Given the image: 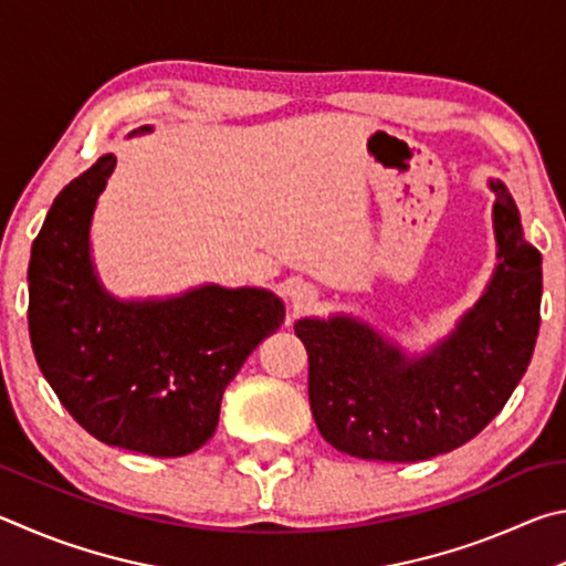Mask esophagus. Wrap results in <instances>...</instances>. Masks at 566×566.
<instances>
[{
  "instance_id": "1",
  "label": "esophagus",
  "mask_w": 566,
  "mask_h": 566,
  "mask_svg": "<svg viewBox=\"0 0 566 566\" xmlns=\"http://www.w3.org/2000/svg\"><path fill=\"white\" fill-rule=\"evenodd\" d=\"M291 301H293V311H305L311 308L313 301H315V291L311 289L308 283H295L291 289Z\"/></svg>"
}]
</instances>
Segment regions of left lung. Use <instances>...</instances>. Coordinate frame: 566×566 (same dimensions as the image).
Wrapping results in <instances>:
<instances>
[{"label":"left lung","mask_w":566,"mask_h":566,"mask_svg":"<svg viewBox=\"0 0 566 566\" xmlns=\"http://www.w3.org/2000/svg\"><path fill=\"white\" fill-rule=\"evenodd\" d=\"M497 265L480 301L430 353L410 358L350 315L301 318L315 424L360 460L418 462L470 442L517 388L539 333L542 253L524 241L504 184L490 181Z\"/></svg>","instance_id":"obj_1"}]
</instances>
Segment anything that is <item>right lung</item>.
I'll use <instances>...</instances> for the list:
<instances>
[{"mask_svg": "<svg viewBox=\"0 0 566 566\" xmlns=\"http://www.w3.org/2000/svg\"><path fill=\"white\" fill-rule=\"evenodd\" d=\"M114 166V154L102 156L49 208L29 258V338L39 370L88 434L181 458L213 438L223 390L281 328L285 308L263 289L201 285L164 301L106 293L88 228Z\"/></svg>", "mask_w": 566, "mask_h": 566, "instance_id": "obj_1", "label": "right lung"}]
</instances>
